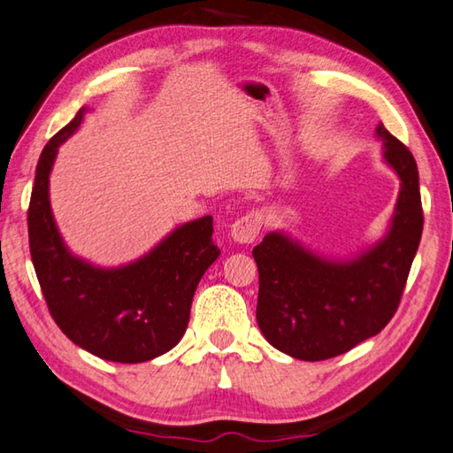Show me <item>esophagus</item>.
<instances>
[{
    "label": "esophagus",
    "mask_w": 453,
    "mask_h": 453,
    "mask_svg": "<svg viewBox=\"0 0 453 453\" xmlns=\"http://www.w3.org/2000/svg\"><path fill=\"white\" fill-rule=\"evenodd\" d=\"M262 215L258 211H252V212H246L244 217L236 219L233 226H230V234L236 242L241 244H252L256 238L260 234V228H262Z\"/></svg>",
    "instance_id": "obj_1"
}]
</instances>
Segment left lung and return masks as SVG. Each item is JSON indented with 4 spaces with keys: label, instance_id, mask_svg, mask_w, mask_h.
I'll return each instance as SVG.
<instances>
[{
    "label": "left lung",
    "instance_id": "left-lung-1",
    "mask_svg": "<svg viewBox=\"0 0 453 453\" xmlns=\"http://www.w3.org/2000/svg\"><path fill=\"white\" fill-rule=\"evenodd\" d=\"M377 135L403 181L377 246L353 260H326L270 233L252 250L260 276L256 321L268 343L294 359L343 355L385 329L398 310L424 226L420 183L411 150L382 124Z\"/></svg>",
    "mask_w": 453,
    "mask_h": 453
}]
</instances>
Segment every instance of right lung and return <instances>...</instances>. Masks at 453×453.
<instances>
[{
	"mask_svg": "<svg viewBox=\"0 0 453 453\" xmlns=\"http://www.w3.org/2000/svg\"><path fill=\"white\" fill-rule=\"evenodd\" d=\"M87 108L41 151L27 212L29 249L50 318L84 351L114 363H143L167 353L189 323L195 289L220 250L212 217L175 228L143 258L96 268L66 250L49 203V173L58 146Z\"/></svg>",
	"mask_w": 453,
	"mask_h": 453,
	"instance_id": "obj_1",
	"label": "right lung"
}]
</instances>
